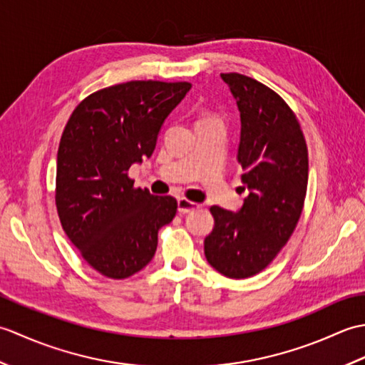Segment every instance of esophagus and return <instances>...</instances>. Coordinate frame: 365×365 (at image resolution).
Returning <instances> with one entry per match:
<instances>
[{
    "label": "esophagus",
    "mask_w": 365,
    "mask_h": 365,
    "mask_svg": "<svg viewBox=\"0 0 365 365\" xmlns=\"http://www.w3.org/2000/svg\"><path fill=\"white\" fill-rule=\"evenodd\" d=\"M177 205H178V213H190L192 210H196V208H199V205L196 202H191V200L185 199V197H178L177 200Z\"/></svg>",
    "instance_id": "obj_1"
}]
</instances>
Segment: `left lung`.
<instances>
[{
  "label": "left lung",
  "mask_w": 365,
  "mask_h": 365,
  "mask_svg": "<svg viewBox=\"0 0 365 365\" xmlns=\"http://www.w3.org/2000/svg\"><path fill=\"white\" fill-rule=\"evenodd\" d=\"M221 78L242 118L238 163L250 195L238 213L210 208L215 227L204 251L221 274L245 279L265 269L297 229L307 191L309 155L297 114L277 92L242 73H221Z\"/></svg>",
  "instance_id": "1"
}]
</instances>
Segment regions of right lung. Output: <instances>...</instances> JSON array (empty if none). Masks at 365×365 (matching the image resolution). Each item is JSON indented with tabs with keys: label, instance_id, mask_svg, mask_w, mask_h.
Returning a JSON list of instances; mask_svg holds the SVG:
<instances>
[{
	"label": "right lung",
	"instance_id": "1",
	"mask_svg": "<svg viewBox=\"0 0 365 365\" xmlns=\"http://www.w3.org/2000/svg\"><path fill=\"white\" fill-rule=\"evenodd\" d=\"M188 81L136 80L92 92L68 118L58 149L56 210L68 240L102 276L125 279L153 257L160 227L177 213L173 196H153L128 177L150 157Z\"/></svg>",
	"mask_w": 365,
	"mask_h": 365
}]
</instances>
